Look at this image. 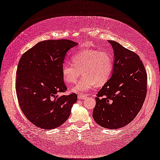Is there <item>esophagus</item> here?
Returning <instances> with one entry per match:
<instances>
[{
  "label": "esophagus",
  "instance_id": "esophagus-1",
  "mask_svg": "<svg viewBox=\"0 0 160 160\" xmlns=\"http://www.w3.org/2000/svg\"><path fill=\"white\" fill-rule=\"evenodd\" d=\"M87 98V96L85 95V94H78V99H86Z\"/></svg>",
  "mask_w": 160,
  "mask_h": 160
}]
</instances>
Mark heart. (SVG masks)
I'll use <instances>...</instances> for the list:
<instances>
[{
  "label": "heart",
  "mask_w": 160,
  "mask_h": 160,
  "mask_svg": "<svg viewBox=\"0 0 160 160\" xmlns=\"http://www.w3.org/2000/svg\"><path fill=\"white\" fill-rule=\"evenodd\" d=\"M74 65L64 62L61 73L63 80L67 84L74 83L82 74V78L71 91L84 93L92 88L102 86L110 79L113 70L114 59L111 52L98 49H85L72 56Z\"/></svg>",
  "instance_id": "heart-1"
}]
</instances>
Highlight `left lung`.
Here are the masks:
<instances>
[{
	"instance_id": "8db88e82",
	"label": "left lung",
	"mask_w": 160,
	"mask_h": 160,
	"mask_svg": "<svg viewBox=\"0 0 160 160\" xmlns=\"http://www.w3.org/2000/svg\"><path fill=\"white\" fill-rule=\"evenodd\" d=\"M112 76L97 94L93 118L102 127L126 126L138 113L147 92V74L139 56L116 41Z\"/></svg>"
}]
</instances>
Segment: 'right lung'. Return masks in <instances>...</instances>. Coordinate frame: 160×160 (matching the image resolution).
<instances>
[{
  "label": "right lung",
  "mask_w": 160,
  "mask_h": 160,
  "mask_svg": "<svg viewBox=\"0 0 160 160\" xmlns=\"http://www.w3.org/2000/svg\"><path fill=\"white\" fill-rule=\"evenodd\" d=\"M78 43L68 39L40 41L23 53L16 71V90L21 110L36 127H60L70 115L77 95L59 96L67 88L61 73L67 51Z\"/></svg>",
  "instance_id": "1"
}]
</instances>
